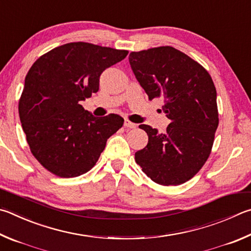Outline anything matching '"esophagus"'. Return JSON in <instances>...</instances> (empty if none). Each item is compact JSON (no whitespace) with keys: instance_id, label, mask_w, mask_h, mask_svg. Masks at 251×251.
Returning a JSON list of instances; mask_svg holds the SVG:
<instances>
[{"instance_id":"34e87169","label":"esophagus","mask_w":251,"mask_h":251,"mask_svg":"<svg viewBox=\"0 0 251 251\" xmlns=\"http://www.w3.org/2000/svg\"><path fill=\"white\" fill-rule=\"evenodd\" d=\"M124 126L127 127V128H136V127H137V125H136L135 123H131V122H129L128 120L125 121Z\"/></svg>"}]
</instances>
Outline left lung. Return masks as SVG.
<instances>
[{"instance_id":"left-lung-1","label":"left lung","mask_w":251,"mask_h":251,"mask_svg":"<svg viewBox=\"0 0 251 251\" xmlns=\"http://www.w3.org/2000/svg\"><path fill=\"white\" fill-rule=\"evenodd\" d=\"M129 63L150 101L165 100L162 111L171 121L163 134L139 126L148 144L135 153V160L158 184L184 183L201 170L212 151L218 126L214 82L199 62L170 46L130 52Z\"/></svg>"}]
</instances>
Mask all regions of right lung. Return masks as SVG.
Returning <instances> with one entry per match:
<instances>
[{
	"label": "right lung",
	"mask_w": 251,
	"mask_h": 251,
	"mask_svg": "<svg viewBox=\"0 0 251 251\" xmlns=\"http://www.w3.org/2000/svg\"><path fill=\"white\" fill-rule=\"evenodd\" d=\"M127 53L69 43L43 54L30 67L18 113L30 151L45 169L60 177H75L95 166L124 118L117 114L94 117L80 101L98 92L102 72Z\"/></svg>",
	"instance_id": "1"
}]
</instances>
